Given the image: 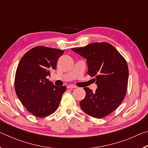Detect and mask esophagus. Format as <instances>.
Returning <instances> with one entry per match:
<instances>
[{"instance_id":"1","label":"esophagus","mask_w":148,"mask_h":148,"mask_svg":"<svg viewBox=\"0 0 148 148\" xmlns=\"http://www.w3.org/2000/svg\"><path fill=\"white\" fill-rule=\"evenodd\" d=\"M76 86H73V85H69L68 86H67V88L68 89H73V88H76Z\"/></svg>"}]
</instances>
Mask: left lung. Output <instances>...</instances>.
I'll return each mask as SVG.
<instances>
[{"label": "left lung", "mask_w": 148, "mask_h": 148, "mask_svg": "<svg viewBox=\"0 0 148 148\" xmlns=\"http://www.w3.org/2000/svg\"><path fill=\"white\" fill-rule=\"evenodd\" d=\"M72 50L87 59L88 74L95 77V92L84 87L85 99L80 106L89 116L100 119L117 109L125 99L129 78L126 60L109 43L95 42Z\"/></svg>", "instance_id": "1"}]
</instances>
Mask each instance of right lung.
Instances as JSON below:
<instances>
[{
    "label": "right lung",
    "mask_w": 148,
    "mask_h": 148,
    "mask_svg": "<svg viewBox=\"0 0 148 148\" xmlns=\"http://www.w3.org/2000/svg\"><path fill=\"white\" fill-rule=\"evenodd\" d=\"M63 50L36 46L20 60L15 76V91L27 111L38 117L56 112L61 102L65 86L57 87L47 79L56 69L57 61Z\"/></svg>",
    "instance_id": "add662e5"
}]
</instances>
